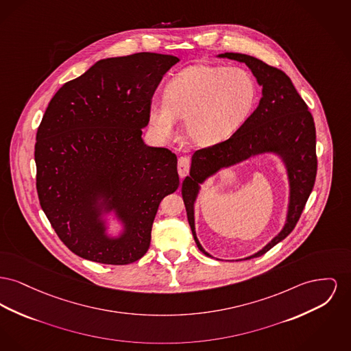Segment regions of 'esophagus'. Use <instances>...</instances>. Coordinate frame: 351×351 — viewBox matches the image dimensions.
Returning <instances> with one entry per match:
<instances>
[{
	"instance_id": "34e87169",
	"label": "esophagus",
	"mask_w": 351,
	"mask_h": 351,
	"mask_svg": "<svg viewBox=\"0 0 351 351\" xmlns=\"http://www.w3.org/2000/svg\"><path fill=\"white\" fill-rule=\"evenodd\" d=\"M189 167H191V162H189V158H188V156L179 158V162H178V172H179V176H180V178H184V176L188 175Z\"/></svg>"
}]
</instances>
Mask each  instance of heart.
<instances>
[{"instance_id":"1","label":"heart","mask_w":351,"mask_h":351,"mask_svg":"<svg viewBox=\"0 0 351 351\" xmlns=\"http://www.w3.org/2000/svg\"><path fill=\"white\" fill-rule=\"evenodd\" d=\"M257 87L240 67L195 64L172 77L163 101L148 104V122L160 139H171L178 118H184L186 135L197 145H212L232 136L250 115Z\"/></svg>"}]
</instances>
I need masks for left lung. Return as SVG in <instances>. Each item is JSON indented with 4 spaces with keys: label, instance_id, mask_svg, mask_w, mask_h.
I'll use <instances>...</instances> for the list:
<instances>
[{
    "label": "left lung",
    "instance_id": "obj_1",
    "mask_svg": "<svg viewBox=\"0 0 351 351\" xmlns=\"http://www.w3.org/2000/svg\"><path fill=\"white\" fill-rule=\"evenodd\" d=\"M217 57L245 63L263 87V97L257 108L228 141L197 149L193 154L189 175L182 186V195L195 243L206 256L212 257L199 243L195 230V203L200 186L219 171L253 156L277 155L288 175L285 224L265 247L241 258L250 260L263 256L282 241L300 220L317 175L315 125L308 106L284 71L247 54L224 53Z\"/></svg>",
    "mask_w": 351,
    "mask_h": 351
}]
</instances>
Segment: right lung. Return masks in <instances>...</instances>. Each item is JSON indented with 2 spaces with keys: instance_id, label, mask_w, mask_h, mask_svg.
<instances>
[{
  "instance_id": "1",
  "label": "right lung",
  "mask_w": 351,
  "mask_h": 351,
  "mask_svg": "<svg viewBox=\"0 0 351 351\" xmlns=\"http://www.w3.org/2000/svg\"><path fill=\"white\" fill-rule=\"evenodd\" d=\"M180 60L138 53L94 63L66 82L37 131V192L63 244L101 264L127 265L149 247L160 202L179 186L178 158L142 139L148 104ZM121 230L108 232L109 221Z\"/></svg>"
}]
</instances>
